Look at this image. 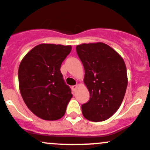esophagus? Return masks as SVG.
Masks as SVG:
<instances>
[{
  "label": "esophagus",
  "instance_id": "esophagus-1",
  "mask_svg": "<svg viewBox=\"0 0 150 150\" xmlns=\"http://www.w3.org/2000/svg\"><path fill=\"white\" fill-rule=\"evenodd\" d=\"M77 85H75V86H72V91H75V89H76V88H77Z\"/></svg>",
  "mask_w": 150,
  "mask_h": 150
}]
</instances>
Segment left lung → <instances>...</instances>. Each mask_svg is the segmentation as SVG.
<instances>
[{
  "label": "left lung",
  "mask_w": 150,
  "mask_h": 150,
  "mask_svg": "<svg viewBox=\"0 0 150 150\" xmlns=\"http://www.w3.org/2000/svg\"><path fill=\"white\" fill-rule=\"evenodd\" d=\"M76 51L85 69L84 83L90 99L82 104L87 120L103 121L120 107L128 85L126 67L113 48L103 43H84Z\"/></svg>",
  "instance_id": "1"
}]
</instances>
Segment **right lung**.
I'll return each instance as SVG.
<instances>
[{
	"instance_id": "obj_1",
	"label": "right lung",
	"mask_w": 150,
	"mask_h": 150,
	"mask_svg": "<svg viewBox=\"0 0 150 150\" xmlns=\"http://www.w3.org/2000/svg\"><path fill=\"white\" fill-rule=\"evenodd\" d=\"M71 49V46L38 45L19 64L18 78L22 99L28 108L43 120L61 118L72 97L60 71Z\"/></svg>"
}]
</instances>
